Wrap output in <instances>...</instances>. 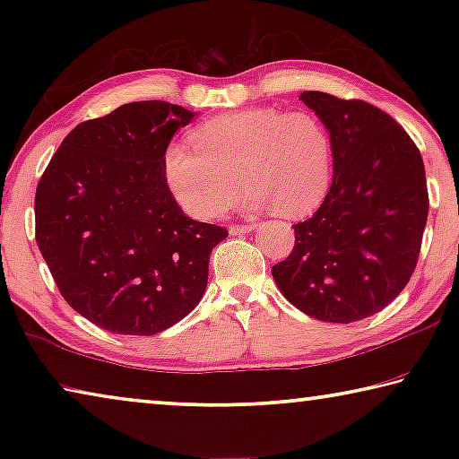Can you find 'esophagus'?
Returning a JSON list of instances; mask_svg holds the SVG:
<instances>
[{"label": "esophagus", "instance_id": "34e87169", "mask_svg": "<svg viewBox=\"0 0 459 459\" xmlns=\"http://www.w3.org/2000/svg\"><path fill=\"white\" fill-rule=\"evenodd\" d=\"M257 224H230V235H247V232L255 230Z\"/></svg>", "mask_w": 459, "mask_h": 459}]
</instances>
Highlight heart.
<instances>
[{
	"label": "heart",
	"mask_w": 459,
	"mask_h": 459,
	"mask_svg": "<svg viewBox=\"0 0 459 459\" xmlns=\"http://www.w3.org/2000/svg\"><path fill=\"white\" fill-rule=\"evenodd\" d=\"M194 145H166L161 166L169 192L186 212L208 221L227 211L240 182V206L304 216L332 182V137L312 111L253 107L208 119L192 131Z\"/></svg>",
	"instance_id": "1"
}]
</instances>
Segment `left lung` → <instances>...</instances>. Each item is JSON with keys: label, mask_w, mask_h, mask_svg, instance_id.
Here are the masks:
<instances>
[{"label": "left lung", "mask_w": 459, "mask_h": 459, "mask_svg": "<svg viewBox=\"0 0 459 459\" xmlns=\"http://www.w3.org/2000/svg\"><path fill=\"white\" fill-rule=\"evenodd\" d=\"M299 100L330 131L333 178L312 219L293 224V251L271 273L304 314L359 322L413 275L429 212L425 166L407 131L378 107L320 91Z\"/></svg>", "instance_id": "1"}]
</instances>
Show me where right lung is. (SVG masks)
<instances>
[{
  "label": "right lung",
  "mask_w": 459,
  "mask_h": 459,
  "mask_svg": "<svg viewBox=\"0 0 459 459\" xmlns=\"http://www.w3.org/2000/svg\"><path fill=\"white\" fill-rule=\"evenodd\" d=\"M194 115L137 100L76 126L36 188V243L62 298L99 328L153 336L198 306L227 229L188 219L166 145Z\"/></svg>",
  "instance_id": "add662e5"
}]
</instances>
